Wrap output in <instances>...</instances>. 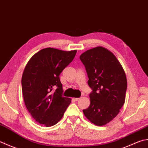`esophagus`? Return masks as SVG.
<instances>
[{
  "label": "esophagus",
  "mask_w": 148,
  "mask_h": 148,
  "mask_svg": "<svg viewBox=\"0 0 148 148\" xmlns=\"http://www.w3.org/2000/svg\"><path fill=\"white\" fill-rule=\"evenodd\" d=\"M80 99V98H73V100H75V101H78Z\"/></svg>",
  "instance_id": "1"
}]
</instances>
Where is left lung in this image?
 <instances>
[{
    "mask_svg": "<svg viewBox=\"0 0 148 148\" xmlns=\"http://www.w3.org/2000/svg\"><path fill=\"white\" fill-rule=\"evenodd\" d=\"M91 88L90 105L83 110L89 121L104 126L118 115L124 105L127 79L117 58L108 49L99 46L80 55Z\"/></svg>",
    "mask_w": 148,
    "mask_h": 148,
    "instance_id": "obj_1",
    "label": "left lung"
}]
</instances>
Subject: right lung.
I'll return each mask as SVG.
<instances>
[{"mask_svg":"<svg viewBox=\"0 0 148 148\" xmlns=\"http://www.w3.org/2000/svg\"><path fill=\"white\" fill-rule=\"evenodd\" d=\"M76 53L44 48L30 58L24 69L21 83L25 105L32 117L46 127L59 122L71 102L62 96L59 76Z\"/></svg>","mask_w":148,"mask_h":148,"instance_id":"add662e5","label":"right lung"}]
</instances>
